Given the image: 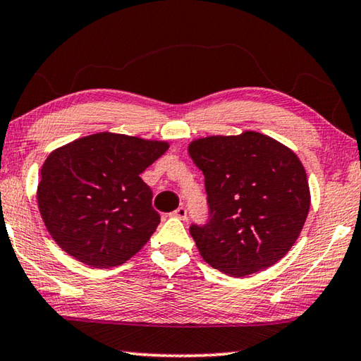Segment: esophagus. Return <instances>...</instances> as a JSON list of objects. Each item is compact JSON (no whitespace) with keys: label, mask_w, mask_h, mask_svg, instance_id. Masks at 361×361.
<instances>
[{"label":"esophagus","mask_w":361,"mask_h":361,"mask_svg":"<svg viewBox=\"0 0 361 361\" xmlns=\"http://www.w3.org/2000/svg\"><path fill=\"white\" fill-rule=\"evenodd\" d=\"M172 215L175 216V218H180V219H186V216H188V210L185 209V207H178V209H176Z\"/></svg>","instance_id":"obj_1"}]
</instances>
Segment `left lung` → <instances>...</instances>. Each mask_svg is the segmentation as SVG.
Returning a JSON list of instances; mask_svg holds the SVG:
<instances>
[{"label":"left lung","instance_id":"8db88e82","mask_svg":"<svg viewBox=\"0 0 361 361\" xmlns=\"http://www.w3.org/2000/svg\"><path fill=\"white\" fill-rule=\"evenodd\" d=\"M188 151L205 176L209 221L189 228L204 261L243 277L282 259L310 207L307 175L295 152L252 130L194 140Z\"/></svg>","mask_w":361,"mask_h":361}]
</instances>
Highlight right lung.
<instances>
[{
  "instance_id": "add662e5",
  "label": "right lung",
  "mask_w": 361,
  "mask_h": 361,
  "mask_svg": "<svg viewBox=\"0 0 361 361\" xmlns=\"http://www.w3.org/2000/svg\"><path fill=\"white\" fill-rule=\"evenodd\" d=\"M167 142L100 132L52 151L42 164L38 207L57 245L92 267L124 264L161 216L140 178Z\"/></svg>"
}]
</instances>
